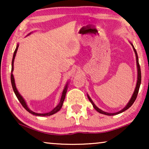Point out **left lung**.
I'll return each instance as SVG.
<instances>
[{
    "mask_svg": "<svg viewBox=\"0 0 149 149\" xmlns=\"http://www.w3.org/2000/svg\"><path fill=\"white\" fill-rule=\"evenodd\" d=\"M132 45V47H133V49L134 51V52H135V55H136V64H137V70H138V75H137V82H136V87H135V89H134V91L133 93V94L132 95V97L130 98V101L128 102V103L127 104V105L125 106V107L123 108V109H121V111H118V112H116V113H107V112H104L102 110L100 109L98 107H97L96 106L94 103H93V102L92 101V100L91 99V97H89V95L88 94H87V97H88L89 100L90 101V102L92 104L93 107L94 109L96 110V111L98 112V113H101V114H103V115H109V116H112V115H118V114L119 113H123V112L125 111L126 110H127L129 109L130 107H131V106L133 104L134 101L136 100V97H137V95H138V91H139V88H140V83H141V70H140V65H139V62H138V54H137V52H136V51L135 49V48H134V47L133 45V44L132 43V42H130Z\"/></svg>",
    "mask_w": 149,
    "mask_h": 149,
    "instance_id": "left-lung-1",
    "label": "left lung"
}]
</instances>
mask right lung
Wrapping results in <instances>:
<instances>
[{"label": "right lung", "mask_w": 149, "mask_h": 149, "mask_svg": "<svg viewBox=\"0 0 149 149\" xmlns=\"http://www.w3.org/2000/svg\"><path fill=\"white\" fill-rule=\"evenodd\" d=\"M31 33H32V32H30V34H28V35H29V34H30ZM18 47H19V44H17V47H16V49H15V52H14V54H13V60H12V64H11V81L12 87H13V91H14V93H15L16 97H17L18 100L19 101V102L22 104V105L23 106V107L26 110V111H27L28 112H29L30 113H31L32 115H35V116H38V117H47V116L52 115H54V114H55V113H58V112L59 111H60V110L61 109H62V105H63V103H64L65 97H66V92H67V89H68V82H67L66 85H65L64 89H63L62 94V96H61L60 103H59L57 105L56 107H55L54 109L52 110V111L49 112V113H35V112L32 111V110H30V109H29V107H28V105H27V104H26V102L25 101V100L24 99V97L22 96L21 94H20V93H19V91H18V90L17 89V87H16L15 83V79H14V77H13V74L14 60H15V56H16V53H17V49H18Z\"/></svg>", "instance_id": "right-lung-1"}]
</instances>
